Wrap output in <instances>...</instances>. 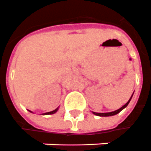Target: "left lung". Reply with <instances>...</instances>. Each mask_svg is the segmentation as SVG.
<instances>
[{"label": "left lung", "mask_w": 151, "mask_h": 151, "mask_svg": "<svg viewBox=\"0 0 151 151\" xmlns=\"http://www.w3.org/2000/svg\"><path fill=\"white\" fill-rule=\"evenodd\" d=\"M132 95H133V93H132ZM132 96H131V98H130V99H129V101H128V102H127L126 104L124 105V106H122L121 108H119V109H118V110H116V111H115L107 112V113H96V112H93V113L94 115H98V116H111V115H116V114H118V113H119V112L121 111L123 109H124V108L126 107V106H127L128 105H129V101H131V98H132Z\"/></svg>", "instance_id": "obj_1"}]
</instances>
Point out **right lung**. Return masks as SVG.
I'll list each match as a JSON object with an SVG mask.
<instances>
[{"instance_id": "right-lung-1", "label": "right lung", "mask_w": 151, "mask_h": 151, "mask_svg": "<svg viewBox=\"0 0 151 151\" xmlns=\"http://www.w3.org/2000/svg\"><path fill=\"white\" fill-rule=\"evenodd\" d=\"M58 108H57V109H55L54 111H50V112H47V113H45L44 115H52V114H54L55 112L58 111Z\"/></svg>"}]
</instances>
